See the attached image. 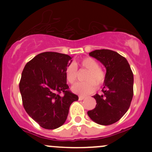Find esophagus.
<instances>
[{
  "instance_id": "34e87169",
  "label": "esophagus",
  "mask_w": 152,
  "mask_h": 152,
  "mask_svg": "<svg viewBox=\"0 0 152 152\" xmlns=\"http://www.w3.org/2000/svg\"><path fill=\"white\" fill-rule=\"evenodd\" d=\"M85 99V96H79V101H82V100H83V99Z\"/></svg>"
}]
</instances>
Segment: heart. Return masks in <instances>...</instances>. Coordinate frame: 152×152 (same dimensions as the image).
Returning a JSON list of instances; mask_svg holds the SVG:
<instances>
[{
  "instance_id": "obj_1",
  "label": "heart",
  "mask_w": 152,
  "mask_h": 152,
  "mask_svg": "<svg viewBox=\"0 0 152 152\" xmlns=\"http://www.w3.org/2000/svg\"><path fill=\"white\" fill-rule=\"evenodd\" d=\"M82 68L88 70L85 76L86 82L76 84L72 90L75 93L87 96L91 94L96 90V85L101 86L104 84L106 79V73L103 69L99 67V62L92 57H85L81 59L76 65ZM74 65H69L65 68V75L67 82L70 85H73L77 79V70Z\"/></svg>"
}]
</instances>
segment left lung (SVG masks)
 <instances>
[{
    "label": "left lung",
    "mask_w": 152,
    "mask_h": 152,
    "mask_svg": "<svg viewBox=\"0 0 152 152\" xmlns=\"http://www.w3.org/2000/svg\"><path fill=\"white\" fill-rule=\"evenodd\" d=\"M106 67L103 94H96V107L87 112L89 117L100 125H110L120 120L129 108L133 97L134 78L128 62L117 52L108 49L89 53Z\"/></svg>",
    "instance_id": "obj_1"
}]
</instances>
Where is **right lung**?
I'll use <instances>...</instances> for the list:
<instances>
[{
  "label": "right lung",
  "mask_w": 152,
  "mask_h": 152,
  "mask_svg": "<svg viewBox=\"0 0 152 152\" xmlns=\"http://www.w3.org/2000/svg\"><path fill=\"white\" fill-rule=\"evenodd\" d=\"M71 59L64 53L43 52L27 62L22 72L19 87L24 109L46 129L63 125L70 104L79 99L69 90L65 79V68Z\"/></svg>",
  "instance_id": "add662e5"
}]
</instances>
